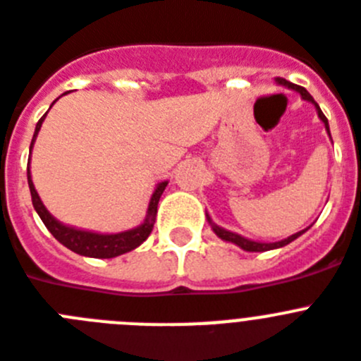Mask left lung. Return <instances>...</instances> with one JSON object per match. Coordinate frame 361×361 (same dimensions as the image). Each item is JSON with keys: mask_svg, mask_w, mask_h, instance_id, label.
<instances>
[{"mask_svg": "<svg viewBox=\"0 0 361 361\" xmlns=\"http://www.w3.org/2000/svg\"><path fill=\"white\" fill-rule=\"evenodd\" d=\"M275 82L281 84V86L290 87V90H295V92L301 93V97H302V99H305V101L312 102V104L316 106L317 115H319V119L323 121V124H325L326 132H329V135H330L329 119H326L325 114H323V111H321V108H319V106H317V102L314 101V97H312L310 93H308L307 90H305V87L298 86V84L288 82V80H286V78H281V77L275 78ZM207 220H209V224H211V227H213V231L216 233L218 237L222 238V240H226V242H233V244H237V246H238V247H242V250H244V251H268V250H277V247H283V246H286V244H290V242L295 240V238L301 237L302 233L307 231V229H302V231L295 233V235H292V237H288V238H284V240H281V242H269V244H266V242H255V240H250V238L240 237V235H237V233L227 231V229H224V227L216 226V224H214L213 220H211V218H209V214H207Z\"/></svg>", "mask_w": 361, "mask_h": 361, "instance_id": "8db88e82", "label": "left lung"}]
</instances>
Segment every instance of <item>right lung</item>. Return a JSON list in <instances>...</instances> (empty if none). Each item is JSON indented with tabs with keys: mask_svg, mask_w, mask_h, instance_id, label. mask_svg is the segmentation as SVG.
Segmentation results:
<instances>
[{
	"mask_svg": "<svg viewBox=\"0 0 361 361\" xmlns=\"http://www.w3.org/2000/svg\"><path fill=\"white\" fill-rule=\"evenodd\" d=\"M45 115L38 121V124H36L35 135H32L31 141V150L32 145H35L36 141V135L40 132V126L42 123H44ZM27 181H29V189H31L32 205H35L38 216L42 218V222H44L45 227L51 231V235H53L60 244H63V246L68 247V250L75 251L78 255L93 257V259H114V257L128 253V251L141 246V244L148 238V235L152 233V227L154 222H156L157 214V204H159V198H161L163 190H165L166 187V181L157 183L152 198H150V204H148L147 218H145V222L141 224V226L134 227V229H130V231L115 233V235H99V233L82 231V229H75V227L60 224L56 218L51 216L49 211L45 209L44 204H42L40 196L36 192L35 183H32L31 180V171H29V169H27Z\"/></svg>",
	"mask_w": 361,
	"mask_h": 361,
	"instance_id": "1",
	"label": "right lung"
}]
</instances>
